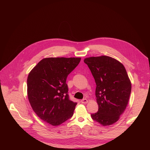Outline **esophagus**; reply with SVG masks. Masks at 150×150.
<instances>
[{
  "label": "esophagus",
  "instance_id": "obj_1",
  "mask_svg": "<svg viewBox=\"0 0 150 150\" xmlns=\"http://www.w3.org/2000/svg\"><path fill=\"white\" fill-rule=\"evenodd\" d=\"M81 102L82 104H86V103H87L88 102V101L87 99H86V98H83V99H82V100L81 101Z\"/></svg>",
  "mask_w": 150,
  "mask_h": 150
}]
</instances>
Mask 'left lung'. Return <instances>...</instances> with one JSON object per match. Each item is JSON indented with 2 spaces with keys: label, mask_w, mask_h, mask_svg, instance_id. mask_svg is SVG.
Returning <instances> with one entry per match:
<instances>
[{
  "label": "left lung",
  "mask_w": 150,
  "mask_h": 150,
  "mask_svg": "<svg viewBox=\"0 0 150 150\" xmlns=\"http://www.w3.org/2000/svg\"><path fill=\"white\" fill-rule=\"evenodd\" d=\"M88 65L96 83V97L98 105L92 119L103 126L116 123L125 112L131 92V82L123 65L108 56L87 57Z\"/></svg>",
  "instance_id": "left-lung-1"
}]
</instances>
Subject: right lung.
I'll return each instance as SVG.
<instances>
[{"label":"right lung","instance_id":"1","mask_svg":"<svg viewBox=\"0 0 150 150\" xmlns=\"http://www.w3.org/2000/svg\"><path fill=\"white\" fill-rule=\"evenodd\" d=\"M80 57H47L40 60L27 78V95L35 114L52 126L71 118L76 103L69 100L68 75L78 66Z\"/></svg>","mask_w":150,"mask_h":150}]
</instances>
